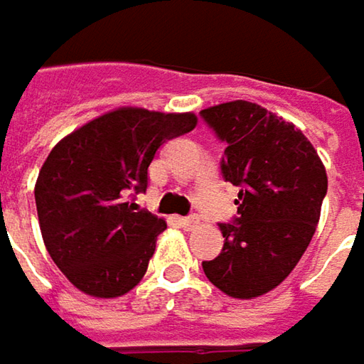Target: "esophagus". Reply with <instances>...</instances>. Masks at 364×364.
I'll list each match as a JSON object with an SVG mask.
<instances>
[{
	"mask_svg": "<svg viewBox=\"0 0 364 364\" xmlns=\"http://www.w3.org/2000/svg\"><path fill=\"white\" fill-rule=\"evenodd\" d=\"M178 222H180V226H182L184 230H193V228L199 224V218H197V215H186V218H180Z\"/></svg>",
	"mask_w": 364,
	"mask_h": 364,
	"instance_id": "obj_1",
	"label": "esophagus"
}]
</instances>
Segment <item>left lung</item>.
Here are the masks:
<instances>
[{"label":"left lung","instance_id":"1","mask_svg":"<svg viewBox=\"0 0 364 364\" xmlns=\"http://www.w3.org/2000/svg\"><path fill=\"white\" fill-rule=\"evenodd\" d=\"M224 142L222 178L239 188L237 215L220 224L224 247L203 262L205 277L226 296L250 299L281 285L312 241L327 173L294 123L259 105L235 100L201 111Z\"/></svg>","mask_w":364,"mask_h":364}]
</instances>
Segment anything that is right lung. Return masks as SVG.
I'll return each instance as SVG.
<instances>
[{"label": "right lung", "mask_w": 364, "mask_h": 364, "mask_svg": "<svg viewBox=\"0 0 364 364\" xmlns=\"http://www.w3.org/2000/svg\"><path fill=\"white\" fill-rule=\"evenodd\" d=\"M195 125L193 113L119 109L52 149L35 186L37 215L48 253L79 291L117 297L140 283L167 226L136 197L157 151Z\"/></svg>", "instance_id": "1"}]
</instances>
